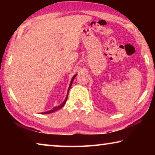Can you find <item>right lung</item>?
I'll use <instances>...</instances> for the list:
<instances>
[{"mask_svg": "<svg viewBox=\"0 0 155 155\" xmlns=\"http://www.w3.org/2000/svg\"><path fill=\"white\" fill-rule=\"evenodd\" d=\"M76 76H77V74L74 75V77H72V78L71 83H70V86H69V89H68V92H69V90H70V87H71V86H72V82H73V80L74 79V78L76 77ZM68 95H67V97H66V98H65V101H64V102H63V103H62L61 104H60L59 106L54 107V108H52L51 110H50V111H46V112H44V113H42V114H51V113H52V112H54V111H57V110H59V109L62 108V107L64 106V104H65V103H66V101H67V99H68Z\"/></svg>", "mask_w": 155, "mask_h": 155, "instance_id": "obj_1", "label": "right lung"}]
</instances>
